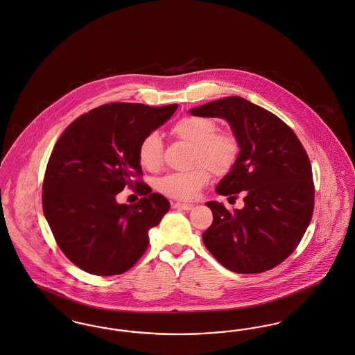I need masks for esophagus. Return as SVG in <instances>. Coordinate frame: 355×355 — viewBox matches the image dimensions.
I'll return each mask as SVG.
<instances>
[{
  "instance_id": "esophagus-1",
  "label": "esophagus",
  "mask_w": 355,
  "mask_h": 355,
  "mask_svg": "<svg viewBox=\"0 0 355 355\" xmlns=\"http://www.w3.org/2000/svg\"><path fill=\"white\" fill-rule=\"evenodd\" d=\"M173 207H174V209H178V210H186V211H189V210H193V209H194V205H193V203L175 202V203H173Z\"/></svg>"
}]
</instances>
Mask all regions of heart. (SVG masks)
Segmentation results:
<instances>
[{"mask_svg":"<svg viewBox=\"0 0 355 355\" xmlns=\"http://www.w3.org/2000/svg\"><path fill=\"white\" fill-rule=\"evenodd\" d=\"M213 119L186 116L178 120L171 133L180 140L194 145L193 164L197 169L184 173H171L157 182L162 194L174 199H194L210 181V170L223 175L234 168L239 157V142L231 132H216ZM164 145L159 135L152 132L142 139L139 146V161L146 171H156L162 165ZM209 170L207 171L205 168Z\"/></svg>","mask_w":355,"mask_h":355,"instance_id":"1","label":"heart"}]
</instances>
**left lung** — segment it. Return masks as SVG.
Wrapping results in <instances>:
<instances>
[{"label": "left lung", "mask_w": 355, "mask_h": 355, "mask_svg": "<svg viewBox=\"0 0 355 355\" xmlns=\"http://www.w3.org/2000/svg\"><path fill=\"white\" fill-rule=\"evenodd\" d=\"M189 112L225 119L241 149L215 191L230 198L241 193L244 207L230 213L223 203H206L214 215L202 235L206 248L232 272L260 273L276 267L296 250L312 219V166L304 146L276 114L241 96Z\"/></svg>", "instance_id": "8db88e82"}]
</instances>
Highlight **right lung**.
<instances>
[{"mask_svg": "<svg viewBox=\"0 0 355 355\" xmlns=\"http://www.w3.org/2000/svg\"><path fill=\"white\" fill-rule=\"evenodd\" d=\"M177 108L110 103L78 117L59 137L44 173L43 214L59 248L80 270L120 275L146 251L149 230L171 203L133 181L142 174L139 146ZM125 185L144 197L119 204L115 196Z\"/></svg>", "mask_w": 355, "mask_h": 355, "instance_id": "1", "label": "right lung"}]
</instances>
